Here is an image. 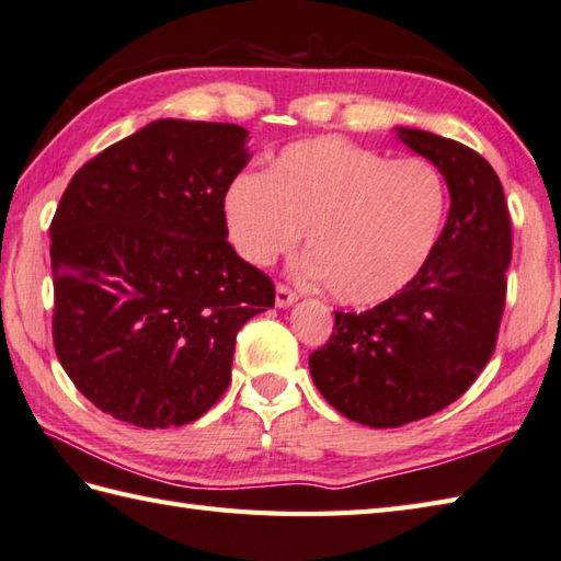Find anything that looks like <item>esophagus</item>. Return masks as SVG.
I'll return each instance as SVG.
<instances>
[{
    "label": "esophagus",
    "instance_id": "obj_1",
    "mask_svg": "<svg viewBox=\"0 0 561 561\" xmlns=\"http://www.w3.org/2000/svg\"><path fill=\"white\" fill-rule=\"evenodd\" d=\"M297 300V293L290 290L285 283L276 285V307H290Z\"/></svg>",
    "mask_w": 561,
    "mask_h": 561
}]
</instances>
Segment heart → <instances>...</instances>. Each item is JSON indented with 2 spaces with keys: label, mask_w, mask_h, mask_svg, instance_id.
Listing matches in <instances>:
<instances>
[{
  "label": "heart",
  "mask_w": 561,
  "mask_h": 561,
  "mask_svg": "<svg viewBox=\"0 0 561 561\" xmlns=\"http://www.w3.org/2000/svg\"><path fill=\"white\" fill-rule=\"evenodd\" d=\"M227 237L254 266H271L300 244L305 271L341 305L392 300L436 251L448 184L424 157L390 159L339 135L290 142L266 174L244 171L222 198Z\"/></svg>",
  "instance_id": "heart-1"
}]
</instances>
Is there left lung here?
I'll list each match as a JSON object with an SVG mask.
<instances>
[{
  "label": "left lung",
  "instance_id": "1",
  "mask_svg": "<svg viewBox=\"0 0 561 561\" xmlns=\"http://www.w3.org/2000/svg\"><path fill=\"white\" fill-rule=\"evenodd\" d=\"M440 169L450 213L419 278L373 310L336 312L310 356L327 402L373 428L426 419L462 397L494 356L513 254L504 188L486 159L448 137L399 128Z\"/></svg>",
  "mask_w": 561,
  "mask_h": 561
}]
</instances>
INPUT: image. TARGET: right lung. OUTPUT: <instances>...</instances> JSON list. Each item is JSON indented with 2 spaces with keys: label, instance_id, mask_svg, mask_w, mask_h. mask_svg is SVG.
<instances>
[{
  "label": "right lung",
  "instance_id": "right-lung-1",
  "mask_svg": "<svg viewBox=\"0 0 561 561\" xmlns=\"http://www.w3.org/2000/svg\"><path fill=\"white\" fill-rule=\"evenodd\" d=\"M232 123L154 121L77 171L50 222L53 344L104 414L184 426L222 397L234 339L276 285L227 242Z\"/></svg>",
  "mask_w": 561,
  "mask_h": 561
}]
</instances>
